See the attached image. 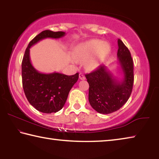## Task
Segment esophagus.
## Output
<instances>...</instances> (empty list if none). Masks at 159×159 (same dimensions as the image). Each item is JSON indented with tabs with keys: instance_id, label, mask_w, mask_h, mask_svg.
<instances>
[{
	"instance_id": "obj_1",
	"label": "esophagus",
	"mask_w": 159,
	"mask_h": 159,
	"mask_svg": "<svg viewBox=\"0 0 159 159\" xmlns=\"http://www.w3.org/2000/svg\"><path fill=\"white\" fill-rule=\"evenodd\" d=\"M79 78H80V80H84L85 79V76L84 75H83V74H79Z\"/></svg>"
}]
</instances>
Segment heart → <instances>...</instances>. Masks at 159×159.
<instances>
[{
  "label": "heart",
  "instance_id": "heart-1",
  "mask_svg": "<svg viewBox=\"0 0 159 159\" xmlns=\"http://www.w3.org/2000/svg\"><path fill=\"white\" fill-rule=\"evenodd\" d=\"M109 50L108 44L103 43V42L99 40H91L78 45L74 50V55L77 59L85 60L98 53L96 57L86 62V66L88 69H93L98 66L99 61L107 55Z\"/></svg>",
  "mask_w": 159,
  "mask_h": 159
}]
</instances>
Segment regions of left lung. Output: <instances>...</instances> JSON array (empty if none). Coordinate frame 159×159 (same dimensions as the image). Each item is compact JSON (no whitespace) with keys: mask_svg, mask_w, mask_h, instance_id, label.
Here are the masks:
<instances>
[{"mask_svg":"<svg viewBox=\"0 0 159 159\" xmlns=\"http://www.w3.org/2000/svg\"><path fill=\"white\" fill-rule=\"evenodd\" d=\"M118 60L123 75L121 80L114 77L104 65L85 74L89 83V102L91 107L100 114H108L118 111L128 100L133 90V59L121 40H118Z\"/></svg>","mask_w":159,"mask_h":159,"instance_id":"obj_1","label":"left lung"}]
</instances>
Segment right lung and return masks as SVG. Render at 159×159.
Instances as JSON below:
<instances>
[{"mask_svg":"<svg viewBox=\"0 0 159 159\" xmlns=\"http://www.w3.org/2000/svg\"><path fill=\"white\" fill-rule=\"evenodd\" d=\"M65 32L45 30L30 41L25 50L21 62V77L24 92L28 101L38 111L51 114L60 111L64 107L69 91L79 79V73L67 76L60 73L42 74L32 66L30 48L43 39H60Z\"/></svg>","mask_w":159,"mask_h":159,"instance_id":"add662e5","label":"right lung"}]
</instances>
